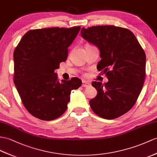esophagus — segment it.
<instances>
[{"mask_svg": "<svg viewBox=\"0 0 157 157\" xmlns=\"http://www.w3.org/2000/svg\"><path fill=\"white\" fill-rule=\"evenodd\" d=\"M90 86V82L89 81H82V87H88Z\"/></svg>", "mask_w": 157, "mask_h": 157, "instance_id": "obj_1", "label": "esophagus"}]
</instances>
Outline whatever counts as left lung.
Masks as SVG:
<instances>
[{"mask_svg": "<svg viewBox=\"0 0 157 157\" xmlns=\"http://www.w3.org/2000/svg\"><path fill=\"white\" fill-rule=\"evenodd\" d=\"M81 36L100 51L97 69L109 81H94L96 97L89 104L93 112L106 119L127 113L135 104L143 86L146 56L131 30L113 25L82 28Z\"/></svg>", "mask_w": 157, "mask_h": 157, "instance_id": "8db88e82", "label": "left lung"}]
</instances>
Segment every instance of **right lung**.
I'll list each match as a JSON object with an SVG mask.
<instances>
[{
	"label": "right lung",
	"instance_id": "1",
	"mask_svg": "<svg viewBox=\"0 0 157 157\" xmlns=\"http://www.w3.org/2000/svg\"><path fill=\"white\" fill-rule=\"evenodd\" d=\"M80 26L29 30L14 51V83L26 109L40 120L52 121L65 112L71 90L81 79L59 81L55 70L67 60L68 48Z\"/></svg>",
	"mask_w": 157,
	"mask_h": 157
}]
</instances>
